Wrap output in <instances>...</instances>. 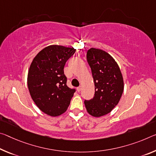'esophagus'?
<instances>
[{
	"label": "esophagus",
	"mask_w": 156,
	"mask_h": 156,
	"mask_svg": "<svg viewBox=\"0 0 156 156\" xmlns=\"http://www.w3.org/2000/svg\"><path fill=\"white\" fill-rule=\"evenodd\" d=\"M76 90H77V91H78V92H80V91H81V87H77V89H76Z\"/></svg>",
	"instance_id": "1"
}]
</instances>
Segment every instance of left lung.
Segmentation results:
<instances>
[{"instance_id":"8db88e82","label":"left lung","mask_w":156,"mask_h":156,"mask_svg":"<svg viewBox=\"0 0 156 156\" xmlns=\"http://www.w3.org/2000/svg\"><path fill=\"white\" fill-rule=\"evenodd\" d=\"M95 86L93 98L85 100L87 112L99 117L110 112L118 104L123 91V80L117 63L110 54L91 48L87 53Z\"/></svg>"}]
</instances>
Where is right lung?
<instances>
[{"label": "right lung", "mask_w": 156, "mask_h": 156, "mask_svg": "<svg viewBox=\"0 0 156 156\" xmlns=\"http://www.w3.org/2000/svg\"><path fill=\"white\" fill-rule=\"evenodd\" d=\"M75 52L73 48L48 46L32 62L28 74V90L34 103L46 115H60L70 104L76 90L66 85L64 67Z\"/></svg>", "instance_id": "1"}]
</instances>
